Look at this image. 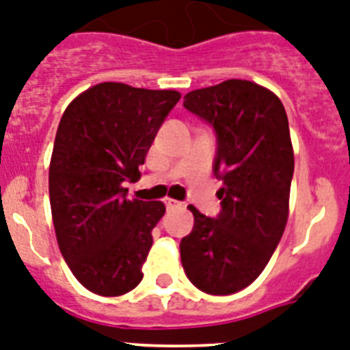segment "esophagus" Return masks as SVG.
<instances>
[{
    "label": "esophagus",
    "instance_id": "34e87169",
    "mask_svg": "<svg viewBox=\"0 0 350 350\" xmlns=\"http://www.w3.org/2000/svg\"><path fill=\"white\" fill-rule=\"evenodd\" d=\"M179 206H181V202H178L174 198H165V207H167V209H174V207Z\"/></svg>",
    "mask_w": 350,
    "mask_h": 350
}]
</instances>
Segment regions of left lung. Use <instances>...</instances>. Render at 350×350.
<instances>
[{"label": "left lung", "mask_w": 350, "mask_h": 350, "mask_svg": "<svg viewBox=\"0 0 350 350\" xmlns=\"http://www.w3.org/2000/svg\"><path fill=\"white\" fill-rule=\"evenodd\" d=\"M183 106L213 127V172L223 181L216 218L190 206L183 269L200 291L232 295L263 272L288 221L295 171L288 116L275 94L247 80L191 90Z\"/></svg>", "instance_id": "8db88e82"}]
</instances>
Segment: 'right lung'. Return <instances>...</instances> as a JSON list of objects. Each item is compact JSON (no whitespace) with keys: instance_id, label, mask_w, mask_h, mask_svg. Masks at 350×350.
I'll return each instance as SVG.
<instances>
[{"instance_id":"obj_1","label":"right lung","mask_w":350,"mask_h":350,"mask_svg":"<svg viewBox=\"0 0 350 350\" xmlns=\"http://www.w3.org/2000/svg\"><path fill=\"white\" fill-rule=\"evenodd\" d=\"M181 94L99 83L66 108L49 172L59 250L78 281L118 297L143 279L162 202L129 200L139 165Z\"/></svg>"}]
</instances>
